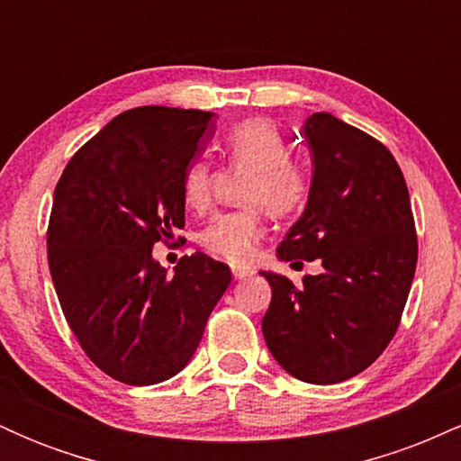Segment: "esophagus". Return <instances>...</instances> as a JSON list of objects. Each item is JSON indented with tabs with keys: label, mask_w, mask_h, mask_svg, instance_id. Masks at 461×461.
Returning a JSON list of instances; mask_svg holds the SVG:
<instances>
[{
	"label": "esophagus",
	"mask_w": 461,
	"mask_h": 461,
	"mask_svg": "<svg viewBox=\"0 0 461 461\" xmlns=\"http://www.w3.org/2000/svg\"><path fill=\"white\" fill-rule=\"evenodd\" d=\"M231 273H234L236 279H247V277H251V275H253L251 268H247V267H234V268H231Z\"/></svg>",
	"instance_id": "obj_1"
}]
</instances>
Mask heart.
Segmentation results:
<instances>
[{"label": "heart", "instance_id": "obj_1", "mask_svg": "<svg viewBox=\"0 0 461 461\" xmlns=\"http://www.w3.org/2000/svg\"><path fill=\"white\" fill-rule=\"evenodd\" d=\"M225 153L234 167L253 171L245 201L264 205L273 216H288L303 208L310 194V177L290 162L293 149L277 125L267 119H247L227 131ZM212 171L205 160L190 162L182 177V199L188 208L203 210L210 203ZM264 234L258 208L216 214L201 231L199 242L214 256L231 264H247Z\"/></svg>", "mask_w": 461, "mask_h": 461}]
</instances>
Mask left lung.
<instances>
[{
	"label": "left lung",
	"mask_w": 461,
	"mask_h": 461,
	"mask_svg": "<svg viewBox=\"0 0 461 461\" xmlns=\"http://www.w3.org/2000/svg\"><path fill=\"white\" fill-rule=\"evenodd\" d=\"M303 136L310 197L277 256L319 260L322 271L303 284L262 273L273 290L262 333L285 373L330 385L356 377L393 340L418 240L405 177L382 142L330 113L308 116Z\"/></svg>",
	"instance_id": "1"
}]
</instances>
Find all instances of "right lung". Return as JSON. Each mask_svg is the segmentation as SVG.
Listing matches in <instances>:
<instances>
[{
	"label": "right lung",
	"mask_w": 461,
	"mask_h": 461,
	"mask_svg": "<svg viewBox=\"0 0 461 461\" xmlns=\"http://www.w3.org/2000/svg\"><path fill=\"white\" fill-rule=\"evenodd\" d=\"M214 128L201 110H128L77 149L56 186L47 260L58 301L84 353L116 382L177 375L231 282L230 267L201 251L173 275L151 256L184 227V171Z\"/></svg>",
	"instance_id": "obj_1"
}]
</instances>
